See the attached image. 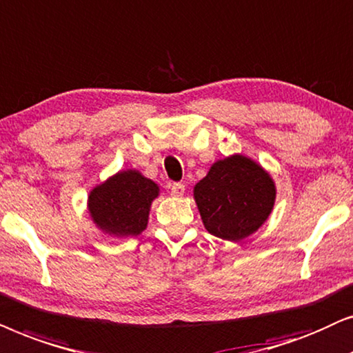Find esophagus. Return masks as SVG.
Instances as JSON below:
<instances>
[{
    "label": "esophagus",
    "instance_id": "obj_1",
    "mask_svg": "<svg viewBox=\"0 0 353 353\" xmlns=\"http://www.w3.org/2000/svg\"><path fill=\"white\" fill-rule=\"evenodd\" d=\"M185 192V185L181 184V182H174L171 185V195L174 196H182Z\"/></svg>",
    "mask_w": 353,
    "mask_h": 353
}]
</instances>
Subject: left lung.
Segmentation results:
<instances>
[{"instance_id":"left-lung-1","label":"left lung","mask_w":353,"mask_h":353,"mask_svg":"<svg viewBox=\"0 0 353 353\" xmlns=\"http://www.w3.org/2000/svg\"><path fill=\"white\" fill-rule=\"evenodd\" d=\"M206 231L224 241H242L270 216L274 182L260 164L242 154L216 161L194 189Z\"/></svg>"}]
</instances>
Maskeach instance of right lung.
<instances>
[{
  "mask_svg": "<svg viewBox=\"0 0 353 353\" xmlns=\"http://www.w3.org/2000/svg\"><path fill=\"white\" fill-rule=\"evenodd\" d=\"M158 185L139 171L117 172L97 185L88 196V211L101 231L117 237L139 236L147 228L150 205Z\"/></svg>",
  "mask_w": 353,
  "mask_h": 353,
  "instance_id": "right-lung-1",
  "label": "right lung"
}]
</instances>
